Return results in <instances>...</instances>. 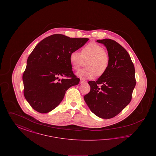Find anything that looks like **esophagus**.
Wrapping results in <instances>:
<instances>
[{"instance_id": "esophagus-1", "label": "esophagus", "mask_w": 156, "mask_h": 156, "mask_svg": "<svg viewBox=\"0 0 156 156\" xmlns=\"http://www.w3.org/2000/svg\"><path fill=\"white\" fill-rule=\"evenodd\" d=\"M85 82H87V81H85V80H80V83H85Z\"/></svg>"}]
</instances>
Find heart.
<instances>
[{
  "label": "heart",
  "instance_id": "b5f03b06",
  "mask_svg": "<svg viewBox=\"0 0 156 156\" xmlns=\"http://www.w3.org/2000/svg\"><path fill=\"white\" fill-rule=\"evenodd\" d=\"M69 61L73 69L77 71L86 61L87 68L77 73L83 80H91L102 76L107 72L110 66V56L104 47L96 43H90L84 46L80 53L77 51L70 52Z\"/></svg>",
  "mask_w": 156,
  "mask_h": 156
}]
</instances>
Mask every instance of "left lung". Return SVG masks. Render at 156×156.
<instances>
[{
	"label": "left lung",
	"instance_id": "left-lung-1",
	"mask_svg": "<svg viewBox=\"0 0 156 156\" xmlns=\"http://www.w3.org/2000/svg\"><path fill=\"white\" fill-rule=\"evenodd\" d=\"M97 41L106 47L110 66L105 74L97 81L88 82L90 90L83 98L97 116L111 119L131 101L136 83L135 69L129 53L116 41L109 38Z\"/></svg>",
	"mask_w": 156,
	"mask_h": 156
}]
</instances>
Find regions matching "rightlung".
<instances>
[{"label":"right lung","mask_w":156,"mask_h":156,"mask_svg":"<svg viewBox=\"0 0 156 156\" xmlns=\"http://www.w3.org/2000/svg\"><path fill=\"white\" fill-rule=\"evenodd\" d=\"M88 40L55 34L36 46L23 75L24 95L35 111L41 113L51 111L62 101L67 89L79 83L80 80L72 71L69 54Z\"/></svg>","instance_id":"right-lung-1"}]
</instances>
